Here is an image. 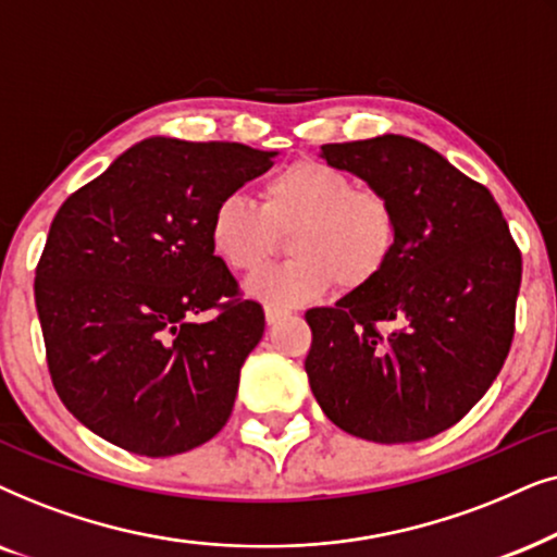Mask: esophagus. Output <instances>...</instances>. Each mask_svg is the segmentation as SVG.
I'll use <instances>...</instances> for the list:
<instances>
[{"mask_svg": "<svg viewBox=\"0 0 557 557\" xmlns=\"http://www.w3.org/2000/svg\"><path fill=\"white\" fill-rule=\"evenodd\" d=\"M283 318H287V310H280V308H270L267 306L264 308V321L270 323V325H274V323H280L283 321Z\"/></svg>", "mask_w": 557, "mask_h": 557, "instance_id": "34e87169", "label": "esophagus"}]
</instances>
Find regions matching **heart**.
I'll return each mask as SVG.
<instances>
[{
	"instance_id": "b5f03b06",
	"label": "heart",
	"mask_w": 557,
	"mask_h": 557,
	"mask_svg": "<svg viewBox=\"0 0 557 557\" xmlns=\"http://www.w3.org/2000/svg\"><path fill=\"white\" fill-rule=\"evenodd\" d=\"M293 262L267 267L247 283V295L270 308L321 300L333 285L359 290L380 277L397 242L395 209L382 193L356 188L344 170L295 162L267 181L262 206L242 193L213 206L209 239L234 272H255L290 234Z\"/></svg>"
}]
</instances>
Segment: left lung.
Returning <instances> with one entry per match:
<instances>
[{"instance_id": "8db88e82", "label": "left lung", "mask_w": 557, "mask_h": 557, "mask_svg": "<svg viewBox=\"0 0 557 557\" xmlns=\"http://www.w3.org/2000/svg\"><path fill=\"white\" fill-rule=\"evenodd\" d=\"M321 158L387 198L397 242L374 283L306 313L310 389L325 418L356 438H433L502 372L520 249L492 193L418 139L323 145Z\"/></svg>"}]
</instances>
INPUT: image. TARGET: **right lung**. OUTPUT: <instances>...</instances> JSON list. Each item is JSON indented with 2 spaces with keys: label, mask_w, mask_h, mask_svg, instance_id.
<instances>
[{
  "label": "right lung",
  "mask_w": 557,
  "mask_h": 557,
  "mask_svg": "<svg viewBox=\"0 0 557 557\" xmlns=\"http://www.w3.org/2000/svg\"><path fill=\"white\" fill-rule=\"evenodd\" d=\"M277 152L147 137L58 209L35 272L48 369L73 418L137 456L211 441L232 414L259 302L213 255V206ZM219 307L213 322L195 315Z\"/></svg>",
  "instance_id": "right-lung-1"
}]
</instances>
